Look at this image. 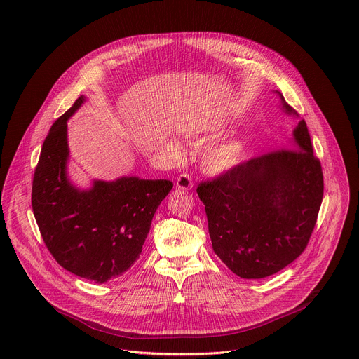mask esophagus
Wrapping results in <instances>:
<instances>
[{"mask_svg": "<svg viewBox=\"0 0 359 359\" xmlns=\"http://www.w3.org/2000/svg\"><path fill=\"white\" fill-rule=\"evenodd\" d=\"M176 186L182 190H190L193 187V179L189 173H182L177 179H176Z\"/></svg>", "mask_w": 359, "mask_h": 359, "instance_id": "34e87169", "label": "esophagus"}]
</instances>
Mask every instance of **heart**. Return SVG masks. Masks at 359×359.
Segmentation results:
<instances>
[{"label": "heart", "instance_id": "heart-1", "mask_svg": "<svg viewBox=\"0 0 359 359\" xmlns=\"http://www.w3.org/2000/svg\"><path fill=\"white\" fill-rule=\"evenodd\" d=\"M196 143H201L204 140V135H201L200 130L194 132L191 135ZM168 151L172 156H179L180 149L176 143H170L166 146ZM245 142L241 139L229 140L216 146L209 147L203 153L201 158V166L210 175H224L236 169L245 156Z\"/></svg>", "mask_w": 359, "mask_h": 359}]
</instances>
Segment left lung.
Returning <instances> with one entry per match:
<instances>
[{
  "mask_svg": "<svg viewBox=\"0 0 359 359\" xmlns=\"http://www.w3.org/2000/svg\"><path fill=\"white\" fill-rule=\"evenodd\" d=\"M287 114L298 116L280 95ZM212 245L241 278H264L291 264L305 250L324 194L320 161L301 119L292 149L241 162L229 173L200 182Z\"/></svg>",
  "mask_w": 359,
  "mask_h": 359,
  "instance_id": "8db88e82",
  "label": "left lung"
}]
</instances>
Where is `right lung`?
<instances>
[{
  "instance_id": "add662e5",
  "label": "right lung",
  "mask_w": 359,
  "mask_h": 359,
  "mask_svg": "<svg viewBox=\"0 0 359 359\" xmlns=\"http://www.w3.org/2000/svg\"><path fill=\"white\" fill-rule=\"evenodd\" d=\"M83 100L79 96L45 137L31 203L55 262L78 277L102 284L122 276L139 259L151 219L173 183L121 177L96 180L89 190L74 187L67 177V121Z\"/></svg>"
}]
</instances>
